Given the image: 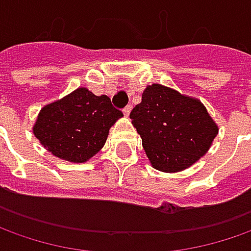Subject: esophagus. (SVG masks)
<instances>
[{"label": "esophagus", "mask_w": 251, "mask_h": 251, "mask_svg": "<svg viewBox=\"0 0 251 251\" xmlns=\"http://www.w3.org/2000/svg\"><path fill=\"white\" fill-rule=\"evenodd\" d=\"M130 109H132V105H127V106H125V108H124V115H125V116H129V114H130Z\"/></svg>", "instance_id": "34e87169"}]
</instances>
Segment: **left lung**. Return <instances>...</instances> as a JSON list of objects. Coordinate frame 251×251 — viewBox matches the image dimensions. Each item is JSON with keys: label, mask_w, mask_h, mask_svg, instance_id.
I'll return each instance as SVG.
<instances>
[{"label": "left lung", "mask_w": 251, "mask_h": 251, "mask_svg": "<svg viewBox=\"0 0 251 251\" xmlns=\"http://www.w3.org/2000/svg\"><path fill=\"white\" fill-rule=\"evenodd\" d=\"M130 119L151 166L164 173L188 169L218 135V126L200 100L161 84L147 85Z\"/></svg>", "instance_id": "obj_1"}]
</instances>
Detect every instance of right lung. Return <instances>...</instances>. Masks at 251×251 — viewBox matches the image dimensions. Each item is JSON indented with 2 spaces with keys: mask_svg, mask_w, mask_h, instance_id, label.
<instances>
[{
  "mask_svg": "<svg viewBox=\"0 0 251 251\" xmlns=\"http://www.w3.org/2000/svg\"><path fill=\"white\" fill-rule=\"evenodd\" d=\"M122 116L106 95L98 97L81 87L43 106L33 135L53 156L84 163L102 149L111 126Z\"/></svg>",
  "mask_w": 251,
  "mask_h": 251,
  "instance_id": "1",
  "label": "right lung"
}]
</instances>
